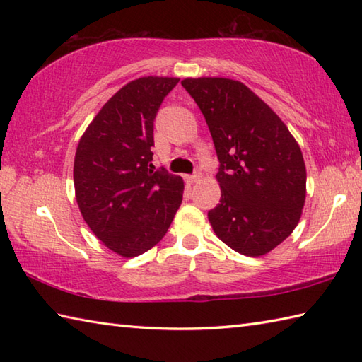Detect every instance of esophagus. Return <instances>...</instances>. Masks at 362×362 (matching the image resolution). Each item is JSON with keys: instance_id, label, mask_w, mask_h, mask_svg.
Segmentation results:
<instances>
[{"instance_id": "obj_1", "label": "esophagus", "mask_w": 362, "mask_h": 362, "mask_svg": "<svg viewBox=\"0 0 362 362\" xmlns=\"http://www.w3.org/2000/svg\"><path fill=\"white\" fill-rule=\"evenodd\" d=\"M199 179H201V175H199V174L185 175V180H187V183H191V185H193V183H196Z\"/></svg>"}]
</instances>
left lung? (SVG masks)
I'll use <instances>...</instances> for the list:
<instances>
[{
    "instance_id": "1",
    "label": "left lung",
    "mask_w": 362,
    "mask_h": 362,
    "mask_svg": "<svg viewBox=\"0 0 362 362\" xmlns=\"http://www.w3.org/2000/svg\"><path fill=\"white\" fill-rule=\"evenodd\" d=\"M204 113L219 158L214 233L245 257L274 250L298 224L306 197L302 151L286 124L240 81H182Z\"/></svg>"
}]
</instances>
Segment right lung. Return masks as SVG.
I'll return each instance as SVG.
<instances>
[{"label":"right lung","mask_w":362,"mask_h":362,"mask_svg":"<svg viewBox=\"0 0 362 362\" xmlns=\"http://www.w3.org/2000/svg\"><path fill=\"white\" fill-rule=\"evenodd\" d=\"M179 78L144 76L119 88L90 122L74 157L76 201L107 249L124 258L161 241L183 196L180 175L152 165L153 119Z\"/></svg>","instance_id":"obj_1"}]
</instances>
